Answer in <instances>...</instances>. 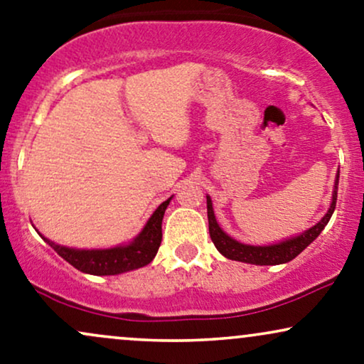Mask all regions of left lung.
Wrapping results in <instances>:
<instances>
[{
  "label": "left lung",
  "instance_id": "8db88e82",
  "mask_svg": "<svg viewBox=\"0 0 364 364\" xmlns=\"http://www.w3.org/2000/svg\"><path fill=\"white\" fill-rule=\"evenodd\" d=\"M337 186H339V173H337L336 182H334L331 206H328L327 213L322 216V220H320L317 225H314L311 228L305 230V232L300 235H294V237H289L286 238V240H281L276 243H269V245H249V243H242L235 240V238L230 237L228 233H225L223 228H221L216 221L215 209H213V200L209 196H206L209 235H211V240L215 243L218 252L230 260L254 264V266H277V264L289 262V260H293L296 255H300L301 252L305 250L306 247H309L327 226L328 220H331L332 213H334L336 209Z\"/></svg>",
  "mask_w": 364,
  "mask_h": 364
}]
</instances>
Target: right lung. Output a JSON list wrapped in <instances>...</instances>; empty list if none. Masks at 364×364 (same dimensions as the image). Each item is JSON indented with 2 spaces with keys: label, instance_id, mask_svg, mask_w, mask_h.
<instances>
[{
  "label": "right lung",
  "instance_id": "obj_1",
  "mask_svg": "<svg viewBox=\"0 0 364 364\" xmlns=\"http://www.w3.org/2000/svg\"><path fill=\"white\" fill-rule=\"evenodd\" d=\"M173 198V196H172ZM172 198L155 209L143 230L136 235L129 243L124 245L110 247V249H75V247L59 245L44 235H41L61 257L70 262L73 267L85 274L93 276H115L122 272L134 271V269L144 267L155 259L161 243V220H164L165 209L170 204ZM38 232V230H37Z\"/></svg>",
  "mask_w": 364,
  "mask_h": 364
}]
</instances>
